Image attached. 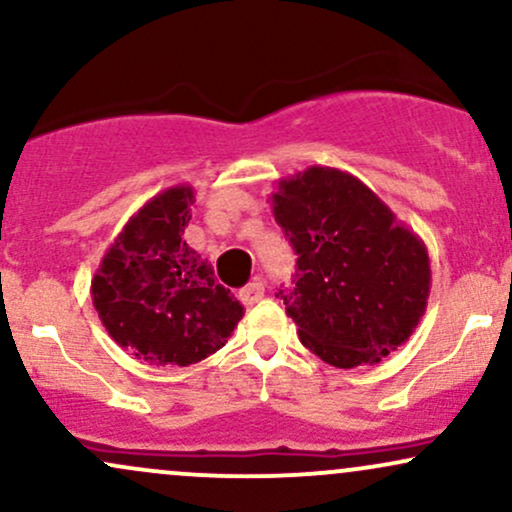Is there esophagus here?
Wrapping results in <instances>:
<instances>
[{
    "label": "esophagus",
    "instance_id": "obj_1",
    "mask_svg": "<svg viewBox=\"0 0 512 512\" xmlns=\"http://www.w3.org/2000/svg\"><path fill=\"white\" fill-rule=\"evenodd\" d=\"M262 296H264L262 281H252V284H248L243 291H240V301L245 305H255L257 301H262Z\"/></svg>",
    "mask_w": 512,
    "mask_h": 512
}]
</instances>
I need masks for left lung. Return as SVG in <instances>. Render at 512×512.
Here are the masks:
<instances>
[{
    "label": "left lung",
    "mask_w": 512,
    "mask_h": 512,
    "mask_svg": "<svg viewBox=\"0 0 512 512\" xmlns=\"http://www.w3.org/2000/svg\"><path fill=\"white\" fill-rule=\"evenodd\" d=\"M272 211L298 255L279 296L305 349L356 368L407 342L426 310L431 262L383 199L351 173L310 166L279 180Z\"/></svg>",
    "instance_id": "left-lung-1"
}]
</instances>
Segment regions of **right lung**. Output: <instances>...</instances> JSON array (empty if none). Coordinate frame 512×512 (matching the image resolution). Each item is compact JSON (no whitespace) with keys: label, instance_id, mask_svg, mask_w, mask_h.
<instances>
[{"label":"right lung","instance_id":"add662e5","mask_svg":"<svg viewBox=\"0 0 512 512\" xmlns=\"http://www.w3.org/2000/svg\"><path fill=\"white\" fill-rule=\"evenodd\" d=\"M192 202L190 185L149 199L91 279L93 305L110 337L156 366H190L216 354L245 313L182 238Z\"/></svg>","mask_w":512,"mask_h":512}]
</instances>
